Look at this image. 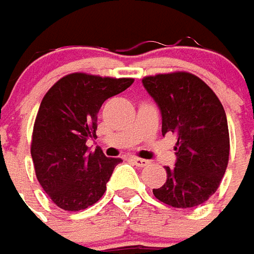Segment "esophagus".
<instances>
[{
	"instance_id": "1",
	"label": "esophagus",
	"mask_w": 254,
	"mask_h": 254,
	"mask_svg": "<svg viewBox=\"0 0 254 254\" xmlns=\"http://www.w3.org/2000/svg\"><path fill=\"white\" fill-rule=\"evenodd\" d=\"M130 160L136 165V167H146V165L150 164V161H149V160L139 159V157H134V156H131Z\"/></svg>"
}]
</instances>
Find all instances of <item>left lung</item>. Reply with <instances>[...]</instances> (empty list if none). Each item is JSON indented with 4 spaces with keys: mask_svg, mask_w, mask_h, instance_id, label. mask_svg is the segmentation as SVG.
<instances>
[{
    "mask_svg": "<svg viewBox=\"0 0 254 254\" xmlns=\"http://www.w3.org/2000/svg\"><path fill=\"white\" fill-rule=\"evenodd\" d=\"M142 84L161 113L163 135L178 138L174 167L153 189L157 199L174 208H193L215 193L226 172L230 138L222 102L208 84L188 72L146 76Z\"/></svg>",
    "mask_w": 254,
    "mask_h": 254,
    "instance_id": "left-lung-1",
    "label": "left lung"
}]
</instances>
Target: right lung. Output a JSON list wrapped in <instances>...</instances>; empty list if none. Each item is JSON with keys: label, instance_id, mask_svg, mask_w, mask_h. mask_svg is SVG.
<instances>
[{"label": "right lung", "instance_id": "1", "mask_svg": "<svg viewBox=\"0 0 254 254\" xmlns=\"http://www.w3.org/2000/svg\"><path fill=\"white\" fill-rule=\"evenodd\" d=\"M134 79L71 73L45 94L32 131L31 157L38 182L64 210L86 209L101 198L115 167L101 149L90 152L102 104L130 87Z\"/></svg>", "mask_w": 254, "mask_h": 254}]
</instances>
